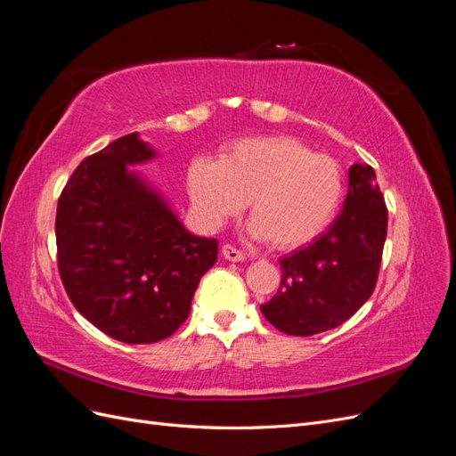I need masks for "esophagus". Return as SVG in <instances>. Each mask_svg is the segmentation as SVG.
Segmentation results:
<instances>
[{"instance_id": "esophagus-1", "label": "esophagus", "mask_w": 456, "mask_h": 456, "mask_svg": "<svg viewBox=\"0 0 456 456\" xmlns=\"http://www.w3.org/2000/svg\"><path fill=\"white\" fill-rule=\"evenodd\" d=\"M223 255L230 262H241V260H245V255L241 251H238L236 247H232V245H224L223 247Z\"/></svg>"}]
</instances>
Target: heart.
I'll list each match as a JSON object with an SVG mask.
<instances>
[{"mask_svg":"<svg viewBox=\"0 0 456 456\" xmlns=\"http://www.w3.org/2000/svg\"><path fill=\"white\" fill-rule=\"evenodd\" d=\"M188 191L205 226H223L249 201V236L295 249L335 218L344 176L333 158L312 154L291 136H255L228 146L216 163H191Z\"/></svg>","mask_w":456,"mask_h":456,"instance_id":"1","label":"heart"}]
</instances>
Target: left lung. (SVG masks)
<instances>
[{
	"label": "left lung",
	"mask_w": 456,
	"mask_h": 456,
	"mask_svg": "<svg viewBox=\"0 0 456 456\" xmlns=\"http://www.w3.org/2000/svg\"><path fill=\"white\" fill-rule=\"evenodd\" d=\"M388 211L370 165L348 171V196L325 233L280 260L278 293L260 310L285 335L335 329L375 291Z\"/></svg>",
	"instance_id": "left-lung-1"
}]
</instances>
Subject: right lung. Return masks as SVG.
Instances as JSON below:
<instances>
[{"label":"right lung","mask_w":456,"mask_h":456,"mask_svg":"<svg viewBox=\"0 0 456 456\" xmlns=\"http://www.w3.org/2000/svg\"><path fill=\"white\" fill-rule=\"evenodd\" d=\"M158 151L131 133L79 163L57 207L59 272L76 310L126 344L171 337L218 241L194 236L131 165Z\"/></svg>","instance_id":"right-lung-1"}]
</instances>
